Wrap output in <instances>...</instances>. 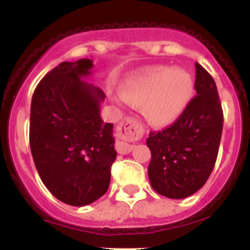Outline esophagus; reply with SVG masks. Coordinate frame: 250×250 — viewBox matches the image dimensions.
I'll return each instance as SVG.
<instances>
[{
  "label": "esophagus",
  "instance_id": "34e87169",
  "mask_svg": "<svg viewBox=\"0 0 250 250\" xmlns=\"http://www.w3.org/2000/svg\"><path fill=\"white\" fill-rule=\"evenodd\" d=\"M118 131L120 138L129 139V140H136L143 135V126L135 119L129 118L125 119L123 123L118 126ZM134 149V145L127 143V141H118L116 144V150L119 154H129Z\"/></svg>",
  "mask_w": 250,
  "mask_h": 250
}]
</instances>
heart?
<instances>
[{"label": "heart", "mask_w": 250, "mask_h": 250, "mask_svg": "<svg viewBox=\"0 0 250 250\" xmlns=\"http://www.w3.org/2000/svg\"><path fill=\"white\" fill-rule=\"evenodd\" d=\"M121 96L141 106L145 119L154 126L174 123L194 96V80L185 68L156 66L129 77L120 87Z\"/></svg>", "instance_id": "heart-1"}]
</instances>
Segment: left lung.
I'll return each mask as SVG.
<instances>
[{"label": "left lung", "instance_id": "1", "mask_svg": "<svg viewBox=\"0 0 250 250\" xmlns=\"http://www.w3.org/2000/svg\"><path fill=\"white\" fill-rule=\"evenodd\" d=\"M196 96L178 120L150 132V184L160 195L184 199L207 183L215 165L223 131V111L213 77L195 62Z\"/></svg>", "mask_w": 250, "mask_h": 250}]
</instances>
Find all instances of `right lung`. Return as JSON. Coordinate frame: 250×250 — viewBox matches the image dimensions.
<instances>
[{
    "label": "right lung",
    "mask_w": 250,
    "mask_h": 250,
    "mask_svg": "<svg viewBox=\"0 0 250 250\" xmlns=\"http://www.w3.org/2000/svg\"><path fill=\"white\" fill-rule=\"evenodd\" d=\"M90 59L61 62L40 81L32 95L30 146L39 175L60 202L91 204L107 191L116 159L114 124L104 123L105 94L83 81Z\"/></svg>",
    "instance_id": "add662e5"
}]
</instances>
